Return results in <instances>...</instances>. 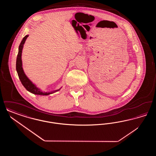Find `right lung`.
<instances>
[{
  "label": "right lung",
  "instance_id": "add662e5",
  "mask_svg": "<svg viewBox=\"0 0 156 156\" xmlns=\"http://www.w3.org/2000/svg\"><path fill=\"white\" fill-rule=\"evenodd\" d=\"M29 37V35L25 36L23 38L20 44L19 47V52L17 54V59H16V71L17 73V74L19 76V78L22 82L23 85L24 87L27 89L28 91H29L31 93L38 95H48L50 94H53L55 92H57L60 90V89L55 90H53L48 92H43L40 89L37 88V87L30 81L28 78V77L26 75L22 67V53L23 48V45L24 44L27 38Z\"/></svg>",
  "mask_w": 156,
  "mask_h": 156
}]
</instances>
